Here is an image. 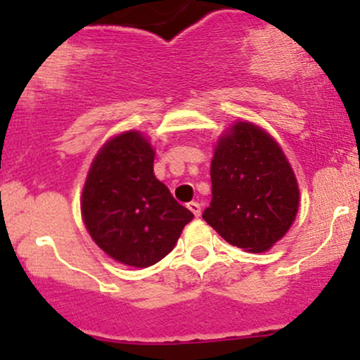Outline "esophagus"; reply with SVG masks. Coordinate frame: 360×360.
Here are the masks:
<instances>
[{
    "instance_id": "obj_1",
    "label": "esophagus",
    "mask_w": 360,
    "mask_h": 360,
    "mask_svg": "<svg viewBox=\"0 0 360 360\" xmlns=\"http://www.w3.org/2000/svg\"><path fill=\"white\" fill-rule=\"evenodd\" d=\"M187 207L191 209V212H192L195 217L200 216V204H199V202H191V204H188Z\"/></svg>"
}]
</instances>
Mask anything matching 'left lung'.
I'll return each mask as SVG.
<instances>
[{"instance_id": "8db88e82", "label": "left lung", "mask_w": 360, "mask_h": 360, "mask_svg": "<svg viewBox=\"0 0 360 360\" xmlns=\"http://www.w3.org/2000/svg\"><path fill=\"white\" fill-rule=\"evenodd\" d=\"M212 200L202 217L229 245L267 252L300 207L296 175L278 143L246 120L219 136L211 161Z\"/></svg>"}]
</instances>
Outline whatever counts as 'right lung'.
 <instances>
[{"instance_id":"right-lung-1","label":"right lung","mask_w":360,"mask_h":360,"mask_svg":"<svg viewBox=\"0 0 360 360\" xmlns=\"http://www.w3.org/2000/svg\"><path fill=\"white\" fill-rule=\"evenodd\" d=\"M153 163L148 137L126 131L100 148L84 180L82 216L91 240L129 267L167 257L193 217L156 179Z\"/></svg>"}]
</instances>
